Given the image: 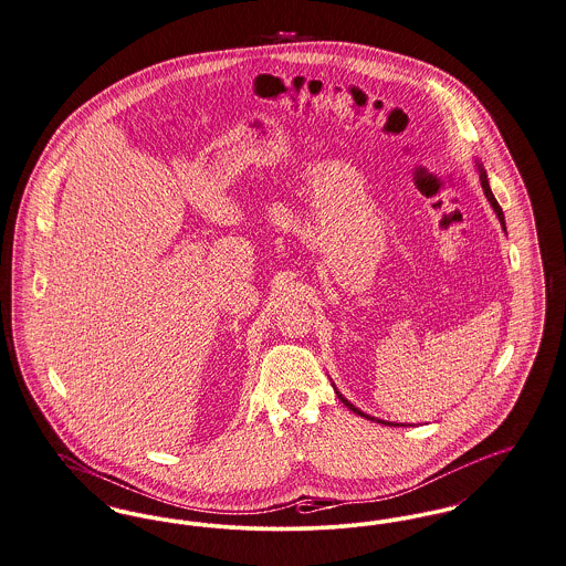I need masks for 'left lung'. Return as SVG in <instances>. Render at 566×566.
<instances>
[{
  "label": "left lung",
  "mask_w": 566,
  "mask_h": 566,
  "mask_svg": "<svg viewBox=\"0 0 566 566\" xmlns=\"http://www.w3.org/2000/svg\"><path fill=\"white\" fill-rule=\"evenodd\" d=\"M479 178H481V187H483V192H485V197H488V201L491 203V208H493V212L497 214V219H500V226L502 229L506 231V227H504V214H502V208H500V203L495 201V197H493V192L490 189V180H488V174H485V169H483V165H479ZM337 390V388H335ZM337 395H339L340 401L354 412V415L363 416V418H369V420H376V422H384V424H390V427H397V424H392V422H386V420H377L374 416L365 415V412H360L356 406H352L343 395H340L339 390H337Z\"/></svg>",
  "instance_id": "8db88e82"
}]
</instances>
